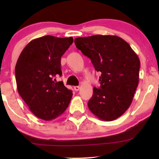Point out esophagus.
I'll list each match as a JSON object with an SVG mask.
<instances>
[{
  "instance_id": "esophagus-1",
  "label": "esophagus",
  "mask_w": 159,
  "mask_h": 159,
  "mask_svg": "<svg viewBox=\"0 0 159 159\" xmlns=\"http://www.w3.org/2000/svg\"><path fill=\"white\" fill-rule=\"evenodd\" d=\"M80 86H75V87H74V89H75V91H78L80 90Z\"/></svg>"
}]
</instances>
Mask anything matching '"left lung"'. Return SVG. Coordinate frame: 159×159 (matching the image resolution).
I'll return each mask as SVG.
<instances>
[{
	"instance_id": "1",
	"label": "left lung",
	"mask_w": 159,
	"mask_h": 159,
	"mask_svg": "<svg viewBox=\"0 0 159 159\" xmlns=\"http://www.w3.org/2000/svg\"><path fill=\"white\" fill-rule=\"evenodd\" d=\"M75 43L101 73V87L93 88L89 109L101 120L119 118L131 105L138 85L140 62L138 55L125 40L115 35L77 38Z\"/></svg>"
}]
</instances>
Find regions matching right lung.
I'll return each mask as SVG.
<instances>
[{"label": "right lung", "instance_id": "add662e5", "mask_svg": "<svg viewBox=\"0 0 159 159\" xmlns=\"http://www.w3.org/2000/svg\"><path fill=\"white\" fill-rule=\"evenodd\" d=\"M73 38L46 35L32 40L23 49L15 67L17 90L30 110L45 121L54 119L65 111L72 91L63 82L61 58L73 43Z\"/></svg>", "mask_w": 159, "mask_h": 159}]
</instances>
